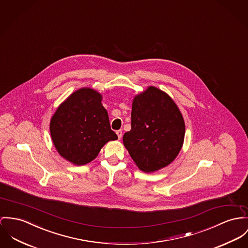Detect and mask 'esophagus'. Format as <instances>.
Listing matches in <instances>:
<instances>
[{
	"mask_svg": "<svg viewBox=\"0 0 248 248\" xmlns=\"http://www.w3.org/2000/svg\"><path fill=\"white\" fill-rule=\"evenodd\" d=\"M116 134H117V136H118L119 139H121V138L123 137V131H122V130H118V131L116 132Z\"/></svg>",
	"mask_w": 248,
	"mask_h": 248,
	"instance_id": "esophagus-1",
	"label": "esophagus"
}]
</instances>
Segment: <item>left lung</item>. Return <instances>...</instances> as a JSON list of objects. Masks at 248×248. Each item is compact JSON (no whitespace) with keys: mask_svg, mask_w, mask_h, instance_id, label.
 Instances as JSON below:
<instances>
[{"mask_svg":"<svg viewBox=\"0 0 248 248\" xmlns=\"http://www.w3.org/2000/svg\"><path fill=\"white\" fill-rule=\"evenodd\" d=\"M184 136L183 117L165 93L149 87L134 98L131 130L123 140L141 171L151 172L170 164L182 147Z\"/></svg>","mask_w":248,"mask_h":248,"instance_id":"left-lung-1","label":"left lung"}]
</instances>
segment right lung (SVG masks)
Listing matches in <instances>:
<instances>
[{
    "label": "right lung",
    "mask_w": 248,
    "mask_h": 248,
    "mask_svg": "<svg viewBox=\"0 0 248 248\" xmlns=\"http://www.w3.org/2000/svg\"><path fill=\"white\" fill-rule=\"evenodd\" d=\"M101 101L95 91L81 89L59 106L51 120L57 152L76 165L93 160L108 140L118 139Z\"/></svg>",
    "instance_id": "1"
}]
</instances>
